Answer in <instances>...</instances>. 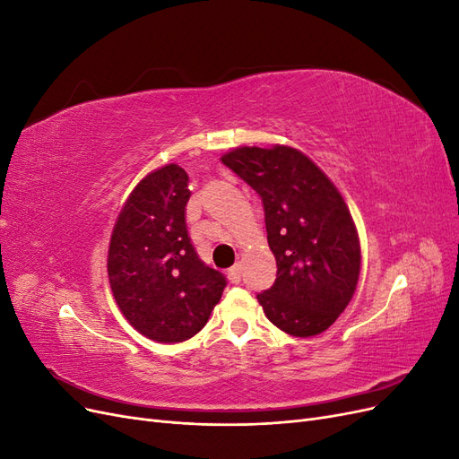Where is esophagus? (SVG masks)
I'll return each instance as SVG.
<instances>
[{"label": "esophagus", "instance_id": "1", "mask_svg": "<svg viewBox=\"0 0 459 459\" xmlns=\"http://www.w3.org/2000/svg\"><path fill=\"white\" fill-rule=\"evenodd\" d=\"M228 280L231 283H239L241 281V264H235L233 268L228 270Z\"/></svg>", "mask_w": 459, "mask_h": 459}]
</instances>
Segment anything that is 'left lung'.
Segmentation results:
<instances>
[{
    "instance_id": "1",
    "label": "left lung",
    "mask_w": 459,
    "mask_h": 459,
    "mask_svg": "<svg viewBox=\"0 0 459 459\" xmlns=\"http://www.w3.org/2000/svg\"><path fill=\"white\" fill-rule=\"evenodd\" d=\"M262 199L268 245L277 262L270 289L256 295L281 331L312 337L351 302L359 275L352 216L331 179L300 151L239 147L221 157Z\"/></svg>"
}]
</instances>
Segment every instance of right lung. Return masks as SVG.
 I'll use <instances>...</instances> for the list:
<instances>
[{
	"mask_svg": "<svg viewBox=\"0 0 459 459\" xmlns=\"http://www.w3.org/2000/svg\"><path fill=\"white\" fill-rule=\"evenodd\" d=\"M189 178L162 166L132 191L108 245V281L120 312L142 335L182 342L206 325L226 275L206 266L191 243Z\"/></svg>",
	"mask_w": 459,
	"mask_h": 459,
	"instance_id": "obj_1",
	"label": "right lung"
}]
</instances>
